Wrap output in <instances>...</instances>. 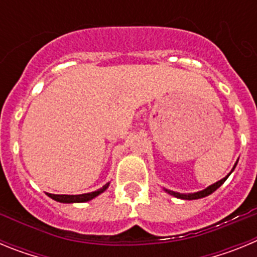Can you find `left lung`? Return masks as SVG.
Listing matches in <instances>:
<instances>
[{
    "label": "left lung",
    "mask_w": 257,
    "mask_h": 257,
    "mask_svg": "<svg viewBox=\"0 0 257 257\" xmlns=\"http://www.w3.org/2000/svg\"><path fill=\"white\" fill-rule=\"evenodd\" d=\"M235 166H237V163H235V165H234L233 170L235 169ZM233 170H231V171H233ZM231 171H230V174H231ZM230 174H229V175H230ZM229 175H228V176H229ZM228 176H225V178H224V179H221V180H220V181H217V183L212 184V185H210V187L206 188V189L201 190V192L194 193V194H180V193L170 192V190H167V192H169L170 194H172V196L176 197V198H181V199H198V198H203V197L208 196V194H211V193L215 192V190H216L217 188L221 187L222 184L225 183L226 179H228Z\"/></svg>",
    "instance_id": "obj_1"
}]
</instances>
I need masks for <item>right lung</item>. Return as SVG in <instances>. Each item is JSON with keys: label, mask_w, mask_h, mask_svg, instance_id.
<instances>
[{"label": "right lung", "mask_w": 257, "mask_h": 257, "mask_svg": "<svg viewBox=\"0 0 257 257\" xmlns=\"http://www.w3.org/2000/svg\"><path fill=\"white\" fill-rule=\"evenodd\" d=\"M109 183L105 184L103 188L95 190L91 193H85V194H78V196H67V194H49V197H51L52 199L55 201L61 202V203H79V202H87L90 199L95 198L96 196H99L100 193H103L104 190L108 188Z\"/></svg>", "instance_id": "right-lung-1"}]
</instances>
